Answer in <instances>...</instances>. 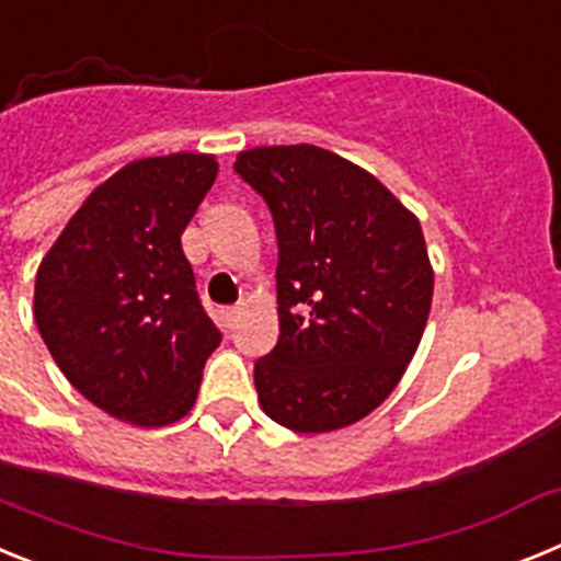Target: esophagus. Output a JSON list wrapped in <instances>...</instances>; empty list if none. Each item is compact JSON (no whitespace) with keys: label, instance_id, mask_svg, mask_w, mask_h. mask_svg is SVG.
<instances>
[{"label":"esophagus","instance_id":"esophagus-1","mask_svg":"<svg viewBox=\"0 0 561 561\" xmlns=\"http://www.w3.org/2000/svg\"><path fill=\"white\" fill-rule=\"evenodd\" d=\"M238 314H241V309H238V306H227V309H221V323H225L227 329H232L238 320Z\"/></svg>","mask_w":561,"mask_h":561}]
</instances>
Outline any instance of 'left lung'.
I'll list each match as a JSON object with an SVG mask.
<instances>
[{
    "label": "left lung",
    "instance_id": "8db88e82",
    "mask_svg": "<svg viewBox=\"0 0 561 561\" xmlns=\"http://www.w3.org/2000/svg\"><path fill=\"white\" fill-rule=\"evenodd\" d=\"M236 171L277 232L280 336L255 362L257 401L291 433L356 424L427 329L435 272L419 219L374 173L309 142L241 151Z\"/></svg>",
    "mask_w": 561,
    "mask_h": 561
}]
</instances>
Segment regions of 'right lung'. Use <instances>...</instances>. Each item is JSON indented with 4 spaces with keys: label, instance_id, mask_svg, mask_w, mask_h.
<instances>
[{
    "label": "right lung",
    "instance_id": "right-lung-1",
    "mask_svg": "<svg viewBox=\"0 0 561 561\" xmlns=\"http://www.w3.org/2000/svg\"><path fill=\"white\" fill-rule=\"evenodd\" d=\"M216 173L213 153L128 162L89 193L38 264L44 345L83 399L134 427L185 419L221 342L182 252Z\"/></svg>",
    "mask_w": 561,
    "mask_h": 561
}]
</instances>
